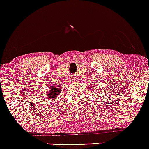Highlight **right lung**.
Wrapping results in <instances>:
<instances>
[{
    "label": "right lung",
    "instance_id": "1",
    "mask_svg": "<svg viewBox=\"0 0 149 149\" xmlns=\"http://www.w3.org/2000/svg\"><path fill=\"white\" fill-rule=\"evenodd\" d=\"M61 90L59 87V85H52L50 87L49 90L47 92L46 96L49 100H52L56 98L60 94Z\"/></svg>",
    "mask_w": 149,
    "mask_h": 149
}]
</instances>
